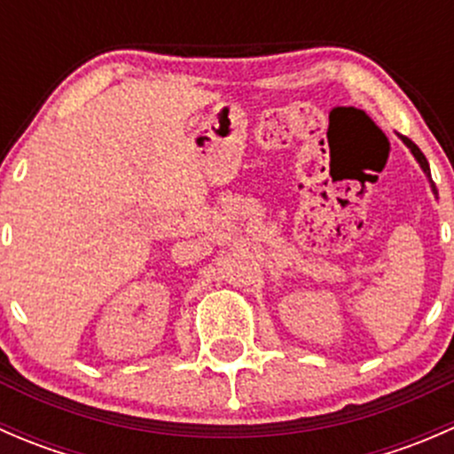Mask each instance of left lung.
<instances>
[{"instance_id": "8db88e82", "label": "left lung", "mask_w": 454, "mask_h": 454, "mask_svg": "<svg viewBox=\"0 0 454 454\" xmlns=\"http://www.w3.org/2000/svg\"><path fill=\"white\" fill-rule=\"evenodd\" d=\"M400 138H402V142H404V145H406V146H409V149H411V153H413V155H415V160H418V162H419V167H422V168H424V173H426V176H428V177H430L428 160H426V155L422 153V151H419V146H418V145H415V142H413V140H409V138H406V136H400ZM430 186H433V193H437V191H434V184H433V180H430Z\"/></svg>"}]
</instances>
